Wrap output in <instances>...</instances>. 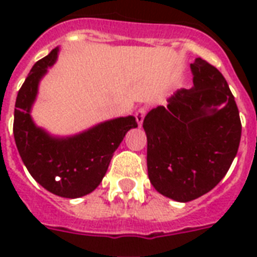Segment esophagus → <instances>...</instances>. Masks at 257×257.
<instances>
[{
  "instance_id": "34e87169",
  "label": "esophagus",
  "mask_w": 257,
  "mask_h": 257,
  "mask_svg": "<svg viewBox=\"0 0 257 257\" xmlns=\"http://www.w3.org/2000/svg\"><path fill=\"white\" fill-rule=\"evenodd\" d=\"M145 113H147V110H145L144 108H140L136 112V114H135V116H136V121H137V124H139V126H141V125H143V122H144Z\"/></svg>"
}]
</instances>
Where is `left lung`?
<instances>
[{
  "label": "left lung",
  "instance_id": "8db88e82",
  "mask_svg": "<svg viewBox=\"0 0 257 257\" xmlns=\"http://www.w3.org/2000/svg\"><path fill=\"white\" fill-rule=\"evenodd\" d=\"M193 88L179 89L167 106L145 116L151 183L165 197L187 203L213 189L239 149L241 122L225 78L203 58L191 64Z\"/></svg>",
  "mask_w": 257,
  "mask_h": 257
}]
</instances>
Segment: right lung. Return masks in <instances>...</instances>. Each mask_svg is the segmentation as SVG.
<instances>
[{
	"mask_svg": "<svg viewBox=\"0 0 257 257\" xmlns=\"http://www.w3.org/2000/svg\"><path fill=\"white\" fill-rule=\"evenodd\" d=\"M58 48L33 65L18 90L13 135L26 169L46 191L77 199L96 189L108 171L114 151L129 129L137 128L133 116L104 121L73 136L58 137L40 128L32 118L38 85L57 60Z\"/></svg>",
	"mask_w": 257,
	"mask_h": 257,
	"instance_id": "right-lung-1",
	"label": "right lung"
}]
</instances>
